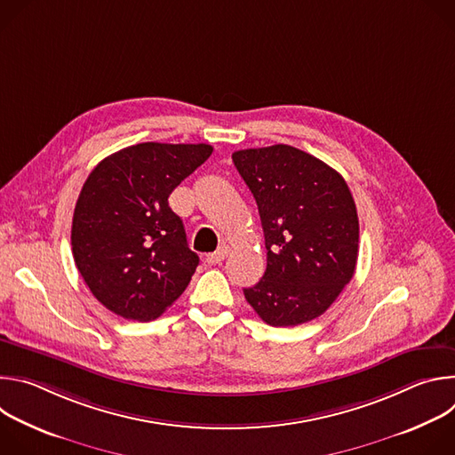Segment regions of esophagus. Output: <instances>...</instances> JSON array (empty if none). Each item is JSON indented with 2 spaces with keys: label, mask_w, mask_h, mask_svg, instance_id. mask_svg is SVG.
Segmentation results:
<instances>
[{
  "label": "esophagus",
  "mask_w": 455,
  "mask_h": 455,
  "mask_svg": "<svg viewBox=\"0 0 455 455\" xmlns=\"http://www.w3.org/2000/svg\"><path fill=\"white\" fill-rule=\"evenodd\" d=\"M228 251H230V248H228L227 244H221L214 253H209V255L205 257V263H207V265H218V263L225 261Z\"/></svg>",
  "instance_id": "obj_1"
}]
</instances>
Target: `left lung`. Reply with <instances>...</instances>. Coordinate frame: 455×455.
Returning <instances> with one entry per match:
<instances>
[{
  "instance_id": "obj_1",
  "label": "left lung",
  "mask_w": 455,
  "mask_h": 455,
  "mask_svg": "<svg viewBox=\"0 0 455 455\" xmlns=\"http://www.w3.org/2000/svg\"><path fill=\"white\" fill-rule=\"evenodd\" d=\"M232 160L253 194L267 244V272L243 290L246 302L275 328L320 316L356 268L360 227L346 180L284 144L235 151Z\"/></svg>"
}]
</instances>
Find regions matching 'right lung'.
Listing matches in <instances>:
<instances>
[{"label": "right lung", "mask_w": 455, "mask_h": 455, "mask_svg": "<svg viewBox=\"0 0 455 455\" xmlns=\"http://www.w3.org/2000/svg\"><path fill=\"white\" fill-rule=\"evenodd\" d=\"M212 155L209 144L146 142L104 158L88 176L72 221V251L93 297L148 322L187 288L200 257L169 194Z\"/></svg>", "instance_id": "obj_1"}]
</instances>
